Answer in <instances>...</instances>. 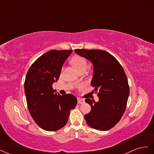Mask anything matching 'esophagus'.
Listing matches in <instances>:
<instances>
[{
	"instance_id": "esophagus-1",
	"label": "esophagus",
	"mask_w": 154,
	"mask_h": 154,
	"mask_svg": "<svg viewBox=\"0 0 154 154\" xmlns=\"http://www.w3.org/2000/svg\"><path fill=\"white\" fill-rule=\"evenodd\" d=\"M78 104H83V103H84V102H85V100H83V99H82V98H80V97H78Z\"/></svg>"
}]
</instances>
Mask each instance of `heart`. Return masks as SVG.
<instances>
[{
    "mask_svg": "<svg viewBox=\"0 0 154 154\" xmlns=\"http://www.w3.org/2000/svg\"><path fill=\"white\" fill-rule=\"evenodd\" d=\"M72 64L75 67L78 71H80V70L82 69H86L87 66V62L86 60L80 56H76V57H73V58L71 60ZM82 85H80L81 87Z\"/></svg>",
    "mask_w": 154,
    "mask_h": 154,
    "instance_id": "obj_1",
    "label": "heart"
}]
</instances>
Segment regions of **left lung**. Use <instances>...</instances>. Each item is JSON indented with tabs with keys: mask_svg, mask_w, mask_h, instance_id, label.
Returning <instances> with one entry per match:
<instances>
[{
	"mask_svg": "<svg viewBox=\"0 0 154 154\" xmlns=\"http://www.w3.org/2000/svg\"><path fill=\"white\" fill-rule=\"evenodd\" d=\"M89 60L94 71L91 85L98 92L99 101L85 99L91 111L84 118L89 127L105 131L117 124L123 115L129 96L128 80L124 69L112 55L99 49H75Z\"/></svg>",
	"mask_w": 154,
	"mask_h": 154,
	"instance_id": "1",
	"label": "left lung"
}]
</instances>
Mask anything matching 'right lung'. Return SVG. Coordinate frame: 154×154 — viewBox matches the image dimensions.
I'll use <instances>...</instances> for the list:
<instances>
[{
	"label": "right lung",
	"instance_id": "obj_1",
	"mask_svg": "<svg viewBox=\"0 0 154 154\" xmlns=\"http://www.w3.org/2000/svg\"><path fill=\"white\" fill-rule=\"evenodd\" d=\"M72 52V50H51L37 59L26 74L24 91L30 114L35 123L47 131L63 127L70 111L77 104L74 95L61 96L53 88Z\"/></svg>",
	"mask_w": 154,
	"mask_h": 154
}]
</instances>
